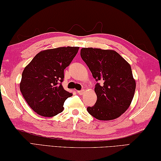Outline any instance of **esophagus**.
I'll return each mask as SVG.
<instances>
[{"instance_id": "1", "label": "esophagus", "mask_w": 161, "mask_h": 161, "mask_svg": "<svg viewBox=\"0 0 161 161\" xmlns=\"http://www.w3.org/2000/svg\"><path fill=\"white\" fill-rule=\"evenodd\" d=\"M80 95H83V94L85 93V90H78L77 92Z\"/></svg>"}]
</instances>
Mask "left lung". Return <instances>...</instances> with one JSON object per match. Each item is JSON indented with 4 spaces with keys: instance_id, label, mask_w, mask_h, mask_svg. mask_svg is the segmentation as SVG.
<instances>
[{
    "instance_id": "obj_1",
    "label": "left lung",
    "mask_w": 161,
    "mask_h": 161,
    "mask_svg": "<svg viewBox=\"0 0 161 161\" xmlns=\"http://www.w3.org/2000/svg\"><path fill=\"white\" fill-rule=\"evenodd\" d=\"M82 59L93 78L99 81L95 92V104L88 113L98 120H111L120 116L130 107L136 87L131 66L116 51L99 48H82Z\"/></svg>"
}]
</instances>
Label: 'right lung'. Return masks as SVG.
Here are the masks:
<instances>
[{"label":"right lung","instance_id":"add662e5","mask_svg":"<svg viewBox=\"0 0 161 161\" xmlns=\"http://www.w3.org/2000/svg\"><path fill=\"white\" fill-rule=\"evenodd\" d=\"M79 47H61L41 51L24 68L19 85L27 104L36 114L53 117L64 110V103L73 94L64 89V70Z\"/></svg>","mask_w":161,"mask_h":161}]
</instances>
